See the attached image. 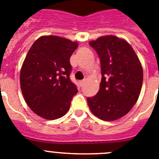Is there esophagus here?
I'll use <instances>...</instances> for the list:
<instances>
[{
	"instance_id": "esophagus-1",
	"label": "esophagus",
	"mask_w": 159,
	"mask_h": 159,
	"mask_svg": "<svg viewBox=\"0 0 159 159\" xmlns=\"http://www.w3.org/2000/svg\"><path fill=\"white\" fill-rule=\"evenodd\" d=\"M79 84H80V87H83V85L84 84V80L79 81Z\"/></svg>"
}]
</instances>
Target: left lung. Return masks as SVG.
I'll return each mask as SVG.
<instances>
[{
	"mask_svg": "<svg viewBox=\"0 0 159 159\" xmlns=\"http://www.w3.org/2000/svg\"><path fill=\"white\" fill-rule=\"evenodd\" d=\"M89 44L100 59L102 80L98 93L87 99L88 107L102 120L120 119L140 95L143 71L139 59L126 40L112 35L100 36Z\"/></svg>",
	"mask_w": 159,
	"mask_h": 159,
	"instance_id": "8db88e82",
	"label": "left lung"
}]
</instances>
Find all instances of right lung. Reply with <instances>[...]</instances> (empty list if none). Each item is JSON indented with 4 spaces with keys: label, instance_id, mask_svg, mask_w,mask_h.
<instances>
[{
    "label": "right lung",
    "instance_id": "add662e5",
    "mask_svg": "<svg viewBox=\"0 0 159 159\" xmlns=\"http://www.w3.org/2000/svg\"><path fill=\"white\" fill-rule=\"evenodd\" d=\"M78 43L43 36L33 43L20 69L24 98L32 111L48 120L64 116L78 90L71 80L70 57Z\"/></svg>",
    "mask_w": 159,
    "mask_h": 159
}]
</instances>
